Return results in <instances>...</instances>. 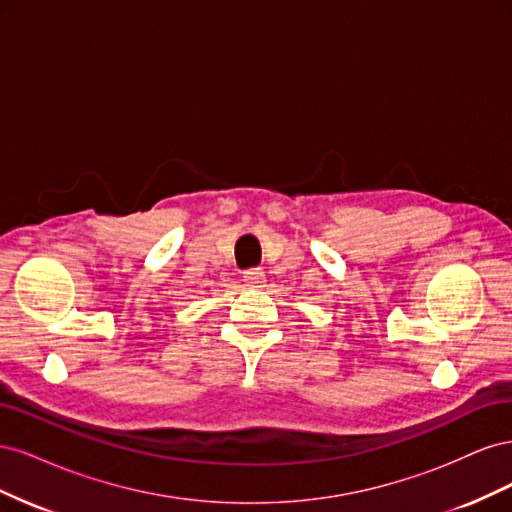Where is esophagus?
<instances>
[{
    "label": "esophagus",
    "mask_w": 512,
    "mask_h": 512,
    "mask_svg": "<svg viewBox=\"0 0 512 512\" xmlns=\"http://www.w3.org/2000/svg\"><path fill=\"white\" fill-rule=\"evenodd\" d=\"M245 286L247 288H254V290H258V288H265V282H267V277H265V271L262 269H250V271H245Z\"/></svg>",
    "instance_id": "1"
}]
</instances>
